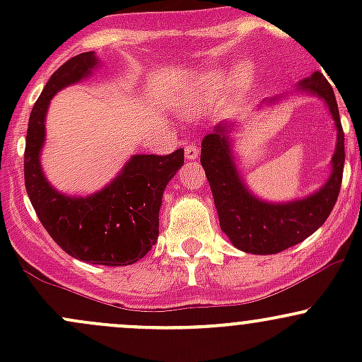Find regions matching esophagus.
Segmentation results:
<instances>
[{"label": "esophagus", "instance_id": "obj_1", "mask_svg": "<svg viewBox=\"0 0 362 362\" xmlns=\"http://www.w3.org/2000/svg\"><path fill=\"white\" fill-rule=\"evenodd\" d=\"M184 154H185V159L194 160L199 156V148L196 147V145H187V147L184 148Z\"/></svg>", "mask_w": 362, "mask_h": 362}]
</instances>
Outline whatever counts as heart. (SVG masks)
I'll use <instances>...</instances> for the list:
<instances>
[{"label":"heart","mask_w":362,"mask_h":362,"mask_svg":"<svg viewBox=\"0 0 362 362\" xmlns=\"http://www.w3.org/2000/svg\"><path fill=\"white\" fill-rule=\"evenodd\" d=\"M252 82V68L249 64H242L236 68V71L228 69H217V71L204 73L198 78L191 90L185 96V108H202L206 105L215 103L222 98L229 86L236 93H243Z\"/></svg>","instance_id":"heart-1"}]
</instances>
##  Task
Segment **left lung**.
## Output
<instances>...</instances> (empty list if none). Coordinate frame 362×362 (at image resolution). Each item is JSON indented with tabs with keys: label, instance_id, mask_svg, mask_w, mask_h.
Returning a JSON list of instances; mask_svg holds the SVG:
<instances>
[{
	"label": "left lung",
	"instance_id": "8db88e82",
	"mask_svg": "<svg viewBox=\"0 0 362 362\" xmlns=\"http://www.w3.org/2000/svg\"><path fill=\"white\" fill-rule=\"evenodd\" d=\"M298 89L326 101L338 131L331 177L313 194L289 203H268L255 198L242 182L233 160L229 140L233 127L226 122L218 124L214 133L203 138L202 166L214 194L221 229L236 249L249 254H276L301 243L326 222L338 199L345 164V134L333 87L322 73L315 71L301 80Z\"/></svg>",
	"mask_w": 362,
	"mask_h": 362
}]
</instances>
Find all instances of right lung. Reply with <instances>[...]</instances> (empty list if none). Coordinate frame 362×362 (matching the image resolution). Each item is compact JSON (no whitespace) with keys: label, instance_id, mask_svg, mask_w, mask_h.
<instances>
[{"label":"right lung","instance_id":"right-lung-1","mask_svg":"<svg viewBox=\"0 0 362 362\" xmlns=\"http://www.w3.org/2000/svg\"><path fill=\"white\" fill-rule=\"evenodd\" d=\"M96 64L94 52L78 54L49 78L29 115L24 182L40 222L66 254L93 264L126 266L158 242L163 192L184 164V151L133 156L107 187L86 198L57 192L40 164L47 108L57 90L89 76Z\"/></svg>","mask_w":362,"mask_h":362}]
</instances>
